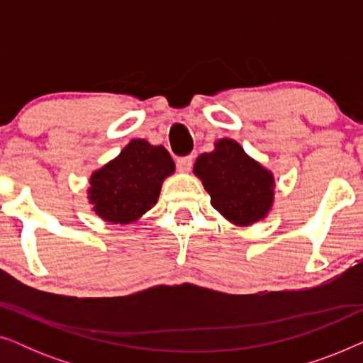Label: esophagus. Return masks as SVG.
<instances>
[{"instance_id":"esophagus-1","label":"esophagus","mask_w":363,"mask_h":363,"mask_svg":"<svg viewBox=\"0 0 363 363\" xmlns=\"http://www.w3.org/2000/svg\"><path fill=\"white\" fill-rule=\"evenodd\" d=\"M193 167V157L186 155V157H180L177 160V168L180 172H190Z\"/></svg>"}]
</instances>
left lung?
<instances>
[{"label":"left lung","instance_id":"obj_1","mask_svg":"<svg viewBox=\"0 0 363 363\" xmlns=\"http://www.w3.org/2000/svg\"><path fill=\"white\" fill-rule=\"evenodd\" d=\"M195 173L210 193L211 205L236 225H251L266 216L272 203V175L252 160L235 140L221 138L203 153Z\"/></svg>","mask_w":363,"mask_h":363}]
</instances>
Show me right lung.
Here are the masks:
<instances>
[{"mask_svg":"<svg viewBox=\"0 0 363 363\" xmlns=\"http://www.w3.org/2000/svg\"><path fill=\"white\" fill-rule=\"evenodd\" d=\"M173 170L175 163L165 147L137 138L116 160L94 173L89 200L106 221L127 225L155 205L163 180Z\"/></svg>","mask_w":363,"mask_h":363,"instance_id":"right-lung-1","label":"right lung"}]
</instances>
